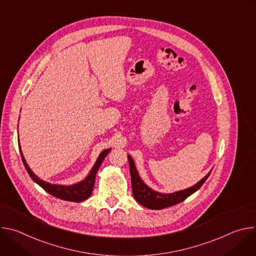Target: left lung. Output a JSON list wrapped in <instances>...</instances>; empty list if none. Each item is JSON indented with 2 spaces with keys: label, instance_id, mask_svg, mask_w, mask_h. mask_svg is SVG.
<instances>
[{
  "label": "left lung",
  "instance_id": "obj_1",
  "mask_svg": "<svg viewBox=\"0 0 256 256\" xmlns=\"http://www.w3.org/2000/svg\"><path fill=\"white\" fill-rule=\"evenodd\" d=\"M128 164H130L134 198L140 204L151 210H161V208H165L184 202L186 198H188L190 196H192L202 188V186L204 184V181L208 179V177L212 172L210 170L202 180L198 182L196 184H194L190 188L166 194H160L158 192H155L151 190L149 186H146L136 169L134 160L130 155L128 156Z\"/></svg>",
  "mask_w": 256,
  "mask_h": 256
}]
</instances>
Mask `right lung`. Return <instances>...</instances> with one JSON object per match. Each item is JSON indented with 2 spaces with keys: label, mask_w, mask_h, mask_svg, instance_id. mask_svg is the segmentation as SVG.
<instances>
[{
  "label": "right lung",
  "mask_w": 256,
  "mask_h": 256,
  "mask_svg": "<svg viewBox=\"0 0 256 256\" xmlns=\"http://www.w3.org/2000/svg\"><path fill=\"white\" fill-rule=\"evenodd\" d=\"M19 149H20V154H21L23 164H24L29 176L31 177V179L34 182H36V184H38L40 186H42L46 192H48L50 194H52L54 196H56L58 198H60V200H64L75 202H83L91 196V194L93 192L94 184H95L96 173H97L101 163L103 162L104 158L106 157V155L112 151V149H106L103 152H101L98 159L96 160V163L94 164V166L90 170L88 176L84 180H82L81 182H78V184H72V186H58V184H48V182H46V181L42 180L40 178L36 176L31 171V169L29 168V166L27 165V163L24 159V156H23L21 148H20V144H19Z\"/></svg>",
  "instance_id": "obj_1"
}]
</instances>
